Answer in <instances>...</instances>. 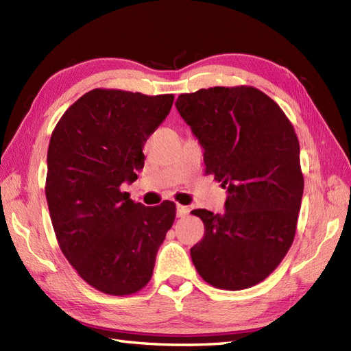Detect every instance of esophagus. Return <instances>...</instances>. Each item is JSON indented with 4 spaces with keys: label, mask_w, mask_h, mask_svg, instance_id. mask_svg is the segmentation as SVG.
<instances>
[{
    "label": "esophagus",
    "mask_w": 351,
    "mask_h": 351,
    "mask_svg": "<svg viewBox=\"0 0 351 351\" xmlns=\"http://www.w3.org/2000/svg\"><path fill=\"white\" fill-rule=\"evenodd\" d=\"M190 213V209L186 206H182V205H176V215L178 217H184Z\"/></svg>",
    "instance_id": "34e87169"
}]
</instances>
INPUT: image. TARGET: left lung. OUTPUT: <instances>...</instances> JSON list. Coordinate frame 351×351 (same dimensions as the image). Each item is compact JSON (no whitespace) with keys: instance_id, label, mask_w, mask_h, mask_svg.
<instances>
[{"instance_id":"8db88e82","label":"left lung","mask_w":351,"mask_h":351,"mask_svg":"<svg viewBox=\"0 0 351 351\" xmlns=\"http://www.w3.org/2000/svg\"><path fill=\"white\" fill-rule=\"evenodd\" d=\"M176 109L197 138L206 175L227 190L223 214L194 209L205 236L191 248L210 286L242 290L271 275L295 239L304 194L299 141L286 113L252 86L181 94Z\"/></svg>"}]
</instances>
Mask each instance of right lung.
<instances>
[{"instance_id":"1","label":"right lung","mask_w":351,"mask_h":351,"mask_svg":"<svg viewBox=\"0 0 351 351\" xmlns=\"http://www.w3.org/2000/svg\"><path fill=\"white\" fill-rule=\"evenodd\" d=\"M173 99L93 89L65 110L49 142L45 191L56 241L80 278L106 295L149 282L175 221L173 202L143 206L121 190L143 169V145Z\"/></svg>"}]
</instances>
